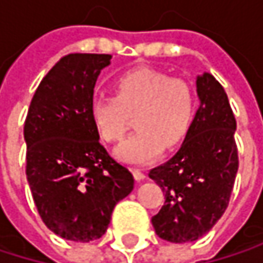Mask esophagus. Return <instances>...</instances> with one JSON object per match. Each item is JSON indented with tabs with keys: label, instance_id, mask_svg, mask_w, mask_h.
Wrapping results in <instances>:
<instances>
[{
	"label": "esophagus",
	"instance_id": "obj_1",
	"mask_svg": "<svg viewBox=\"0 0 263 263\" xmlns=\"http://www.w3.org/2000/svg\"><path fill=\"white\" fill-rule=\"evenodd\" d=\"M132 175H134V178L137 181H143L146 178V175H144V172L141 169H132Z\"/></svg>",
	"mask_w": 263,
	"mask_h": 263
}]
</instances>
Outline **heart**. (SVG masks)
Returning <instances> with one entry per match:
<instances>
[{"label": "heart", "mask_w": 263, "mask_h": 263, "mask_svg": "<svg viewBox=\"0 0 263 263\" xmlns=\"http://www.w3.org/2000/svg\"><path fill=\"white\" fill-rule=\"evenodd\" d=\"M114 97L97 94L89 102V117L106 143L123 138L134 117L137 131L117 149L116 157L143 164L161 155L164 147L180 146L196 114V94L189 82L152 70L134 68L112 82Z\"/></svg>", "instance_id": "1"}]
</instances>
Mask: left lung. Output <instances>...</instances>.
Masks as SVG:
<instances>
[{"label": "left lung", "instance_id": "8db88e82", "mask_svg": "<svg viewBox=\"0 0 263 263\" xmlns=\"http://www.w3.org/2000/svg\"><path fill=\"white\" fill-rule=\"evenodd\" d=\"M196 92L201 105L180 151L149 172L166 198L152 226L174 243L210 232L229 205L239 166L236 120L222 85L204 73L196 78Z\"/></svg>", "mask_w": 263, "mask_h": 263}]
</instances>
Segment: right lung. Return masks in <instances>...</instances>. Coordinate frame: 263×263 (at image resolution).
<instances>
[{"instance_id": "right-lung-1", "label": "right lung", "mask_w": 263, "mask_h": 263, "mask_svg": "<svg viewBox=\"0 0 263 263\" xmlns=\"http://www.w3.org/2000/svg\"><path fill=\"white\" fill-rule=\"evenodd\" d=\"M111 54L64 56L41 80L24 123L26 175L44 224L58 236L89 242L105 235L134 177L109 157L89 117V102Z\"/></svg>"}]
</instances>
